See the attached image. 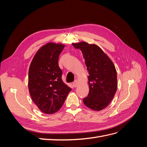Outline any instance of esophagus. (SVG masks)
Instances as JSON below:
<instances>
[{
  "label": "esophagus",
  "instance_id": "34e87169",
  "mask_svg": "<svg viewBox=\"0 0 147 147\" xmlns=\"http://www.w3.org/2000/svg\"><path fill=\"white\" fill-rule=\"evenodd\" d=\"M72 84H73L74 87L76 88V87L77 86V85H78V82H77V80H75V81L72 83Z\"/></svg>",
  "mask_w": 147,
  "mask_h": 147
}]
</instances>
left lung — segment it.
Listing matches in <instances>:
<instances>
[{"label":"left lung","instance_id":"8db88e82","mask_svg":"<svg viewBox=\"0 0 147 147\" xmlns=\"http://www.w3.org/2000/svg\"><path fill=\"white\" fill-rule=\"evenodd\" d=\"M83 53L88 71L90 92L83 98L88 108L99 111L105 109L113 99L117 90V75L112 61L94 44L86 42L73 43Z\"/></svg>","mask_w":147,"mask_h":147}]
</instances>
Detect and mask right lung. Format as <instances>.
Instances as JSON below:
<instances>
[{"label":"right lung","mask_w":147,"mask_h":147,"mask_svg":"<svg viewBox=\"0 0 147 147\" xmlns=\"http://www.w3.org/2000/svg\"><path fill=\"white\" fill-rule=\"evenodd\" d=\"M62 44L48 43L37 52L29 69L28 87L33 102L42 112L53 114L63 106L72 90L62 80L58 65Z\"/></svg>","instance_id":"right-lung-1"}]
</instances>
